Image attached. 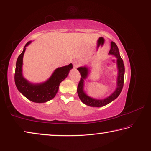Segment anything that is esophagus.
Segmentation results:
<instances>
[{
  "label": "esophagus",
  "instance_id": "esophagus-1",
  "mask_svg": "<svg viewBox=\"0 0 151 151\" xmlns=\"http://www.w3.org/2000/svg\"><path fill=\"white\" fill-rule=\"evenodd\" d=\"M79 65H80V62H79V61H73V66L74 68H77Z\"/></svg>",
  "mask_w": 151,
  "mask_h": 151
}]
</instances>
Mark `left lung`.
I'll list each match as a JSON object with an SVG mask.
<instances>
[{
	"label": "left lung",
	"mask_w": 151,
	"mask_h": 151,
	"mask_svg": "<svg viewBox=\"0 0 151 151\" xmlns=\"http://www.w3.org/2000/svg\"><path fill=\"white\" fill-rule=\"evenodd\" d=\"M110 55H112L117 58V69H118V76H117V87L114 90V92L111 93L107 98L103 99H96L88 96L84 92V80L87 79L89 74V68L86 66L80 67L78 68V70L80 71L81 75V79L78 86L77 92L79 98L81 102L86 105L92 106V107H102L114 100L116 98L118 97L122 90L124 86V65L123 60L120 55V52L118 48L114 42H111V48L109 51Z\"/></svg>",
	"instance_id": "8db88e82"
}]
</instances>
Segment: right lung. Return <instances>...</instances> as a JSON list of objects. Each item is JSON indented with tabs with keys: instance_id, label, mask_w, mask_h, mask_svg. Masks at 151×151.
Listing matches in <instances>:
<instances>
[{
	"instance_id": "right-lung-1",
	"label": "right lung",
	"mask_w": 151,
	"mask_h": 151,
	"mask_svg": "<svg viewBox=\"0 0 151 151\" xmlns=\"http://www.w3.org/2000/svg\"><path fill=\"white\" fill-rule=\"evenodd\" d=\"M31 43L27 42L23 52L18 57L16 63L14 82L17 89L29 100L36 103H44L52 100L59 90L60 83L68 76L70 71L73 68L72 64L57 68L47 80L39 83L29 82L23 76V59L26 47Z\"/></svg>"
}]
</instances>
